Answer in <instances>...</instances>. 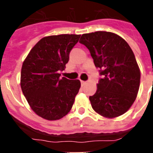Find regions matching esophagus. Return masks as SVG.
Listing matches in <instances>:
<instances>
[{
  "label": "esophagus",
  "mask_w": 153,
  "mask_h": 153,
  "mask_svg": "<svg viewBox=\"0 0 153 153\" xmlns=\"http://www.w3.org/2000/svg\"><path fill=\"white\" fill-rule=\"evenodd\" d=\"M86 83V81H81V84H82V86H84L85 84Z\"/></svg>",
  "instance_id": "1"
}]
</instances>
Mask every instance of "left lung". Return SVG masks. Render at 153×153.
Listing matches in <instances>:
<instances>
[{
	"label": "left lung",
	"mask_w": 153,
	"mask_h": 153,
	"mask_svg": "<svg viewBox=\"0 0 153 153\" xmlns=\"http://www.w3.org/2000/svg\"><path fill=\"white\" fill-rule=\"evenodd\" d=\"M79 43L89 49L102 76L89 98L92 108L105 117L121 116L133 104L140 87V69L132 49L123 38L109 32L82 35Z\"/></svg>",
	"instance_id": "8db88e82"
}]
</instances>
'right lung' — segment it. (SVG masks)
Returning a JSON list of instances; mask_svg holds the SVG:
<instances>
[{
    "mask_svg": "<svg viewBox=\"0 0 153 153\" xmlns=\"http://www.w3.org/2000/svg\"><path fill=\"white\" fill-rule=\"evenodd\" d=\"M80 35L62 34L42 38L23 62L20 86L30 107L43 118L55 121L71 109L81 86L78 79L70 80L61 74L69 54Z\"/></svg>",
    "mask_w": 153,
    "mask_h": 153,
    "instance_id": "add662e5",
    "label": "right lung"
}]
</instances>
